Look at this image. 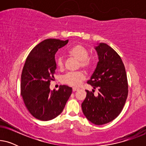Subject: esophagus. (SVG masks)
Masks as SVG:
<instances>
[{
  "mask_svg": "<svg viewBox=\"0 0 146 146\" xmlns=\"http://www.w3.org/2000/svg\"><path fill=\"white\" fill-rule=\"evenodd\" d=\"M78 90V88H72V91H73V92H76V91H77Z\"/></svg>",
  "mask_w": 146,
  "mask_h": 146,
  "instance_id": "esophagus-1",
  "label": "esophagus"
}]
</instances>
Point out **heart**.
I'll return each instance as SVG.
<instances>
[{
	"instance_id": "obj_1",
	"label": "heart",
	"mask_w": 146,
	"mask_h": 146,
	"mask_svg": "<svg viewBox=\"0 0 146 146\" xmlns=\"http://www.w3.org/2000/svg\"><path fill=\"white\" fill-rule=\"evenodd\" d=\"M69 54L76 58L79 61L80 66L85 69H89L92 66L93 62L88 58V52L82 46L77 44L69 50ZM56 64L58 67L62 68L64 60L62 56L56 58ZM86 79V76L82 72L78 71L75 72H68L62 77V82L70 86L78 87Z\"/></svg>"
}]
</instances>
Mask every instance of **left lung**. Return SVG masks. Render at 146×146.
<instances>
[{"mask_svg": "<svg viewBox=\"0 0 146 146\" xmlns=\"http://www.w3.org/2000/svg\"><path fill=\"white\" fill-rule=\"evenodd\" d=\"M98 56L95 71L88 84L98 94L86 90V97L82 108L86 117L96 125H103L112 121L121 113L128 93L127 76L121 58L105 43L94 47Z\"/></svg>", "mask_w": 146, "mask_h": 146, "instance_id": "1", "label": "left lung"}]
</instances>
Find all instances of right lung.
Returning a JSON list of instances; mask_svg holds the SVG:
<instances>
[{
    "mask_svg": "<svg viewBox=\"0 0 146 146\" xmlns=\"http://www.w3.org/2000/svg\"><path fill=\"white\" fill-rule=\"evenodd\" d=\"M68 42V40H44L26 60L21 75V96L29 112L40 120H51L60 114L72 92L65 85L60 86L57 91L50 89L56 69L55 54Z\"/></svg>",
    "mask_w": 146,
    "mask_h": 146,
    "instance_id": "right-lung-1",
    "label": "right lung"
}]
</instances>
